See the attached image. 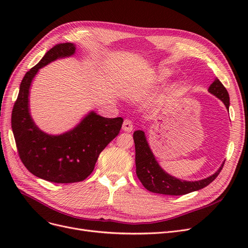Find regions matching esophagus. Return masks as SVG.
<instances>
[{
	"mask_svg": "<svg viewBox=\"0 0 248 248\" xmlns=\"http://www.w3.org/2000/svg\"><path fill=\"white\" fill-rule=\"evenodd\" d=\"M123 129L126 133H131L134 129V123L131 120H124L123 124Z\"/></svg>",
	"mask_w": 248,
	"mask_h": 248,
	"instance_id": "34e87169",
	"label": "esophagus"
}]
</instances>
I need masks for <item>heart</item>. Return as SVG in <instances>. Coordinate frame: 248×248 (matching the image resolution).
<instances>
[{"label":"heart","mask_w":248,"mask_h":248,"mask_svg":"<svg viewBox=\"0 0 248 248\" xmlns=\"http://www.w3.org/2000/svg\"><path fill=\"white\" fill-rule=\"evenodd\" d=\"M171 75V71L167 68H162L158 73V80L163 81L166 80L167 78Z\"/></svg>","instance_id":"heart-1"}]
</instances>
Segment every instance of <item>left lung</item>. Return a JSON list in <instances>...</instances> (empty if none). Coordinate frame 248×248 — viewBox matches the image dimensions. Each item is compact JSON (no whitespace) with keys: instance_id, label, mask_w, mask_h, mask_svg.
<instances>
[{"instance_id":"8db88e82","label":"left lung","mask_w":248,"mask_h":248,"mask_svg":"<svg viewBox=\"0 0 248 248\" xmlns=\"http://www.w3.org/2000/svg\"><path fill=\"white\" fill-rule=\"evenodd\" d=\"M208 91L224 103L229 109V94L224 85L215 78L213 83L208 88ZM134 141L136 148V173L144 187L153 193L164 195H185L194 191H198L208 186L216 179L223 168L224 163L210 177L199 181L180 180L165 172L158 164L157 160L150 149L145 133L136 131L134 133Z\"/></svg>"}]
</instances>
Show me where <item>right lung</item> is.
I'll return each mask as SVG.
<instances>
[{
	"label": "right lung",
	"mask_w": 248,
	"mask_h": 248,
	"mask_svg": "<svg viewBox=\"0 0 248 248\" xmlns=\"http://www.w3.org/2000/svg\"><path fill=\"white\" fill-rule=\"evenodd\" d=\"M75 44L61 43L51 48L25 74L12 111V129L20 159L34 176L53 183L80 182L93 173L99 154L117 136L122 117L108 119L90 111L74 128L61 135H48L30 114V86L39 69L59 58L72 56Z\"/></svg>",
	"instance_id": "right-lung-1"
}]
</instances>
